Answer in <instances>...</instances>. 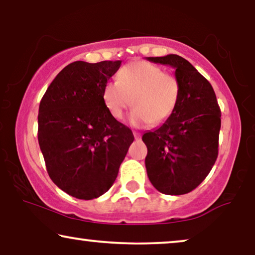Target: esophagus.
<instances>
[{"label":"esophagus","mask_w":255,"mask_h":255,"mask_svg":"<svg viewBox=\"0 0 255 255\" xmlns=\"http://www.w3.org/2000/svg\"><path fill=\"white\" fill-rule=\"evenodd\" d=\"M133 135H134V139L135 140H139V139H140V133H138V132H133Z\"/></svg>","instance_id":"esophagus-1"}]
</instances>
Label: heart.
I'll list each match as a JSON object with an SVG mask.
<instances>
[{"mask_svg": "<svg viewBox=\"0 0 255 255\" xmlns=\"http://www.w3.org/2000/svg\"><path fill=\"white\" fill-rule=\"evenodd\" d=\"M179 96L180 82L175 75L142 60L122 68L117 81L107 82L102 92L104 106L115 120H121L132 102L134 108L128 123L133 127L165 123L175 110Z\"/></svg>", "mask_w": 255, "mask_h": 255, "instance_id": "heart-1", "label": "heart"}]
</instances>
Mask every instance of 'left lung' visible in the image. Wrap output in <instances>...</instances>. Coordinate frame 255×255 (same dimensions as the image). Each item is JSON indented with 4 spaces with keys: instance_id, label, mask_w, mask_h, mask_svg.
Here are the masks:
<instances>
[{
    "instance_id": "8db88e82",
    "label": "left lung",
    "mask_w": 255,
    "mask_h": 255,
    "mask_svg": "<svg viewBox=\"0 0 255 255\" xmlns=\"http://www.w3.org/2000/svg\"><path fill=\"white\" fill-rule=\"evenodd\" d=\"M148 61L175 69L180 96L175 110L161 127L145 132V166L153 187L166 195L194 190L218 155L221 109L210 82L189 61L176 54Z\"/></svg>"
}]
</instances>
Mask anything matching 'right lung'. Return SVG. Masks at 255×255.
Segmentation results:
<instances>
[{
	"mask_svg": "<svg viewBox=\"0 0 255 255\" xmlns=\"http://www.w3.org/2000/svg\"><path fill=\"white\" fill-rule=\"evenodd\" d=\"M121 64L72 62L40 101L38 141L47 173L61 190L80 200H93L110 189L134 139L102 99L104 85Z\"/></svg>",
	"mask_w": 255,
	"mask_h": 255,
	"instance_id": "right-lung-1",
	"label": "right lung"
}]
</instances>
